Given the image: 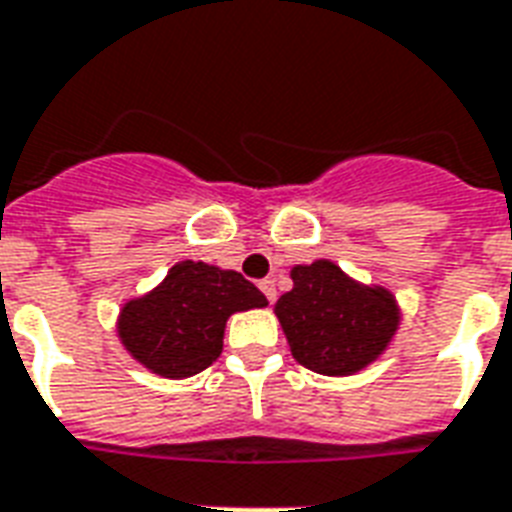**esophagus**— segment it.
Wrapping results in <instances>:
<instances>
[{"label":"esophagus","mask_w":512,"mask_h":512,"mask_svg":"<svg viewBox=\"0 0 512 512\" xmlns=\"http://www.w3.org/2000/svg\"><path fill=\"white\" fill-rule=\"evenodd\" d=\"M259 288H261V291H264V297L270 299V302H275V297H278V291H275V280L264 278L259 283Z\"/></svg>","instance_id":"obj_1"}]
</instances>
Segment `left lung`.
Segmentation results:
<instances>
[{"instance_id":"left-lung-1","label":"left lung","mask_w":512,"mask_h":512,"mask_svg":"<svg viewBox=\"0 0 512 512\" xmlns=\"http://www.w3.org/2000/svg\"><path fill=\"white\" fill-rule=\"evenodd\" d=\"M294 288L275 305L294 359L318 375H351L386 351L399 324L386 288L359 286L332 261L291 270Z\"/></svg>"}]
</instances>
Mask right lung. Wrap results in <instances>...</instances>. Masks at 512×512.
<instances>
[{
    "label": "right lung",
    "instance_id": "1",
    "mask_svg": "<svg viewBox=\"0 0 512 512\" xmlns=\"http://www.w3.org/2000/svg\"><path fill=\"white\" fill-rule=\"evenodd\" d=\"M264 305L267 297L240 272L180 261L159 288L126 302L118 334L126 351L156 375L191 378L221 356L226 318Z\"/></svg>",
    "mask_w": 512,
    "mask_h": 512
}]
</instances>
